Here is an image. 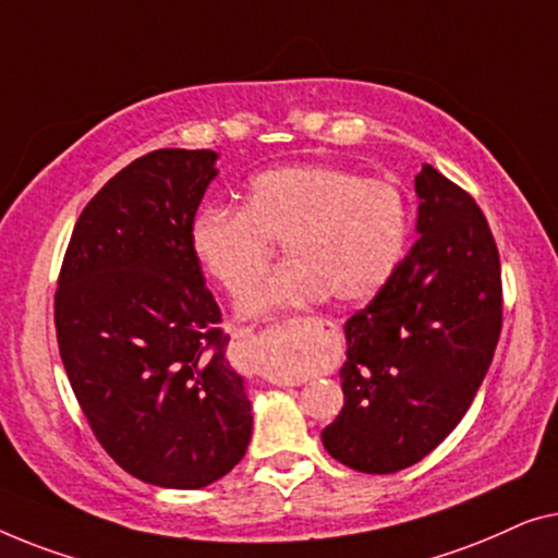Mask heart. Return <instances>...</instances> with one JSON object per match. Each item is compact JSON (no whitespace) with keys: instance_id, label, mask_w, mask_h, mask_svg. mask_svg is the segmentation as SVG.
Here are the masks:
<instances>
[{"instance_id":"b5f03b06","label":"heart","mask_w":558,"mask_h":558,"mask_svg":"<svg viewBox=\"0 0 558 558\" xmlns=\"http://www.w3.org/2000/svg\"><path fill=\"white\" fill-rule=\"evenodd\" d=\"M412 209L384 179L333 163H286L250 179L240 207L209 204L190 225L199 268L234 298L264 275L283 242L291 260L242 303L245 316L324 303H366L404 263Z\"/></svg>"}]
</instances>
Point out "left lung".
<instances>
[{"mask_svg":"<svg viewBox=\"0 0 558 558\" xmlns=\"http://www.w3.org/2000/svg\"><path fill=\"white\" fill-rule=\"evenodd\" d=\"M417 234L387 288L343 326V407L320 439L368 475L420 462L458 427L496 354L500 260L468 192L425 163Z\"/></svg>","mask_w":558,"mask_h":558,"instance_id":"obj_1","label":"left lung"}]
</instances>
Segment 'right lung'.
I'll use <instances>...</instances> for the list:
<instances>
[{
	"instance_id": "obj_1",
	"label": "right lung",
	"mask_w": 558,
	"mask_h": 558,
	"mask_svg": "<svg viewBox=\"0 0 558 558\" xmlns=\"http://www.w3.org/2000/svg\"><path fill=\"white\" fill-rule=\"evenodd\" d=\"M217 159L159 148L121 169L75 222L54 293L77 404L125 473L159 488L219 481L253 435L245 379L190 247Z\"/></svg>"
}]
</instances>
